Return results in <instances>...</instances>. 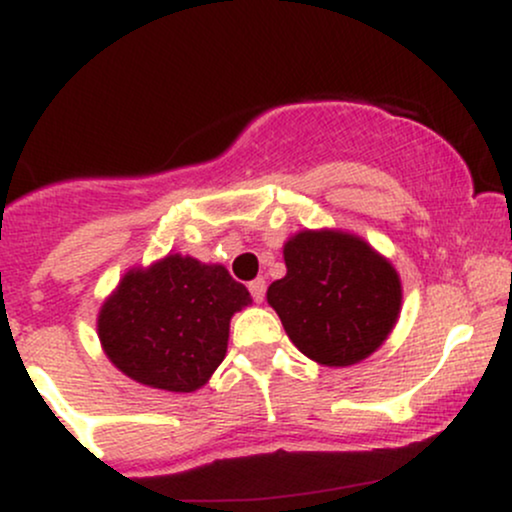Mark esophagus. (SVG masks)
I'll return each mask as SVG.
<instances>
[{
	"label": "esophagus",
	"instance_id": "esophagus-1",
	"mask_svg": "<svg viewBox=\"0 0 512 512\" xmlns=\"http://www.w3.org/2000/svg\"><path fill=\"white\" fill-rule=\"evenodd\" d=\"M248 289H250L252 301H255V303H262L264 291H267V284H264V279H255V281H250Z\"/></svg>",
	"mask_w": 512,
	"mask_h": 512
}]
</instances>
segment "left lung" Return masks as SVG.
<instances>
[{"instance_id":"8db88e82","label":"left lung","mask_w":512,"mask_h":512,"mask_svg":"<svg viewBox=\"0 0 512 512\" xmlns=\"http://www.w3.org/2000/svg\"><path fill=\"white\" fill-rule=\"evenodd\" d=\"M286 276L267 303L298 351L322 366H354L385 342L402 308V284L366 240L301 231L284 245Z\"/></svg>"}]
</instances>
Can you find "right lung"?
I'll return each mask as SVG.
<instances>
[{
	"instance_id": "1",
	"label": "right lung",
	"mask_w": 512,
	"mask_h": 512,
	"mask_svg": "<svg viewBox=\"0 0 512 512\" xmlns=\"http://www.w3.org/2000/svg\"><path fill=\"white\" fill-rule=\"evenodd\" d=\"M252 298L221 264L168 255L129 269L98 313L115 368L137 383L195 392L226 356L231 317Z\"/></svg>"
}]
</instances>
